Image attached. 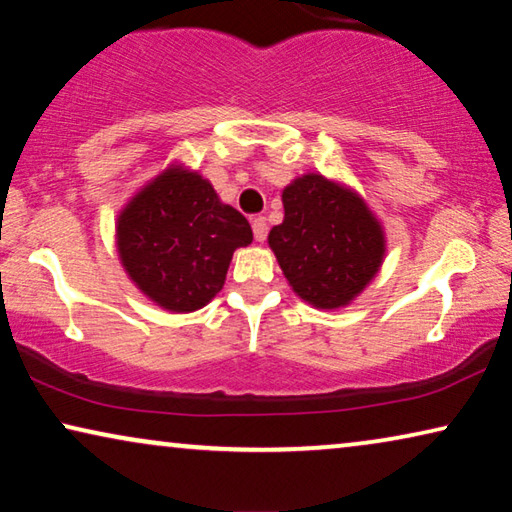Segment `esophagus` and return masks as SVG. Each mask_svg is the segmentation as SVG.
Masks as SVG:
<instances>
[{
    "instance_id": "esophagus-1",
    "label": "esophagus",
    "mask_w": 512,
    "mask_h": 512,
    "mask_svg": "<svg viewBox=\"0 0 512 512\" xmlns=\"http://www.w3.org/2000/svg\"><path fill=\"white\" fill-rule=\"evenodd\" d=\"M251 228H254L256 242H265V237H268V223H265L263 216H256V219H251Z\"/></svg>"
}]
</instances>
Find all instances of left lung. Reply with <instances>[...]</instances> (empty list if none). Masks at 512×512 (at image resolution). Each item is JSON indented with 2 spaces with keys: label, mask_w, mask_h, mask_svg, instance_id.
<instances>
[{
  "label": "left lung",
  "mask_w": 512,
  "mask_h": 512,
  "mask_svg": "<svg viewBox=\"0 0 512 512\" xmlns=\"http://www.w3.org/2000/svg\"><path fill=\"white\" fill-rule=\"evenodd\" d=\"M284 221L268 244L293 293L317 310L347 307L373 282L387 237L354 188L319 172L296 177L282 191Z\"/></svg>",
  "instance_id": "obj_1"
}]
</instances>
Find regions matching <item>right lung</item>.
<instances>
[{
    "mask_svg": "<svg viewBox=\"0 0 512 512\" xmlns=\"http://www.w3.org/2000/svg\"><path fill=\"white\" fill-rule=\"evenodd\" d=\"M251 240L249 221L184 163L146 181L116 219L118 258L130 282L172 314L205 307L223 289L235 249Z\"/></svg>",
    "mask_w": 512,
    "mask_h": 512,
    "instance_id": "add662e5",
    "label": "right lung"
}]
</instances>
